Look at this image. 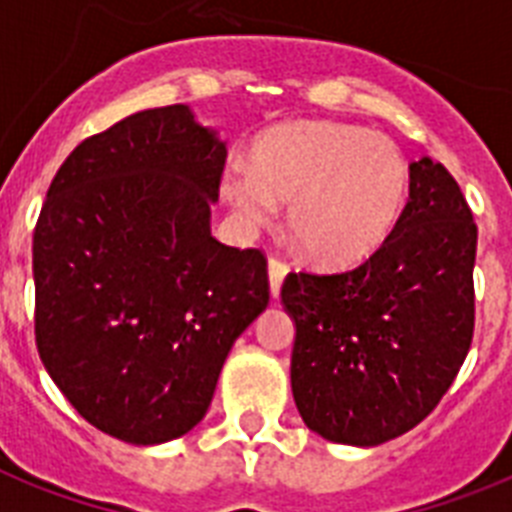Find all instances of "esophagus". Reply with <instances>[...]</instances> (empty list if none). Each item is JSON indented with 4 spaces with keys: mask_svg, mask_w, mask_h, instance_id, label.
I'll list each match as a JSON object with an SVG mask.
<instances>
[{
    "mask_svg": "<svg viewBox=\"0 0 512 512\" xmlns=\"http://www.w3.org/2000/svg\"><path fill=\"white\" fill-rule=\"evenodd\" d=\"M287 272H290V266H287L285 261L277 259V256H272V259H269V290H272V298H277V295H280L282 280L287 277Z\"/></svg>",
    "mask_w": 512,
    "mask_h": 512,
    "instance_id": "34e87169",
    "label": "esophagus"
}]
</instances>
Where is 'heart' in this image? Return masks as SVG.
<instances>
[{
	"label": "heart",
	"instance_id": "1",
	"mask_svg": "<svg viewBox=\"0 0 512 512\" xmlns=\"http://www.w3.org/2000/svg\"><path fill=\"white\" fill-rule=\"evenodd\" d=\"M408 193V164L390 138L337 122H290L256 138L251 162L222 177V196L248 227L290 204L287 227L308 259L350 266L390 235Z\"/></svg>",
	"mask_w": 512,
	"mask_h": 512
}]
</instances>
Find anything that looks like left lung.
<instances>
[{"mask_svg":"<svg viewBox=\"0 0 512 512\" xmlns=\"http://www.w3.org/2000/svg\"><path fill=\"white\" fill-rule=\"evenodd\" d=\"M476 238L455 177L424 156L403 214L361 266L287 274L290 382L308 429L371 447L437 408L474 340Z\"/></svg>","mask_w":512,"mask_h":512,"instance_id":"left-lung-1","label":"left lung"}]
</instances>
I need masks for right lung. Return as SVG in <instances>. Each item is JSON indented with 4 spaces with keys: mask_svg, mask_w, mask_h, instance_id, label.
Here are the masks:
<instances>
[{
    "mask_svg": "<svg viewBox=\"0 0 512 512\" xmlns=\"http://www.w3.org/2000/svg\"><path fill=\"white\" fill-rule=\"evenodd\" d=\"M225 159L185 104L135 112L75 146L38 214V356L88 424L130 445L206 416L269 303L264 253L211 235Z\"/></svg>",
    "mask_w": 512,
    "mask_h": 512,
    "instance_id": "obj_1",
    "label": "right lung"
}]
</instances>
